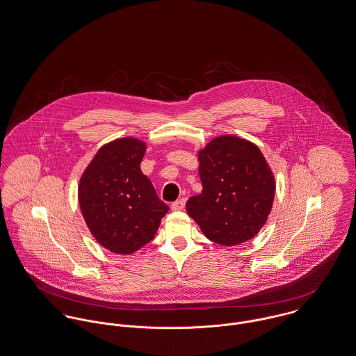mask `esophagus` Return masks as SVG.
<instances>
[{
  "label": "esophagus",
  "mask_w": 356,
  "mask_h": 356,
  "mask_svg": "<svg viewBox=\"0 0 356 356\" xmlns=\"http://www.w3.org/2000/svg\"><path fill=\"white\" fill-rule=\"evenodd\" d=\"M184 206H186V199H179V200H176V202L172 203V210L180 211V210L184 209Z\"/></svg>",
  "instance_id": "esophagus-1"
}]
</instances>
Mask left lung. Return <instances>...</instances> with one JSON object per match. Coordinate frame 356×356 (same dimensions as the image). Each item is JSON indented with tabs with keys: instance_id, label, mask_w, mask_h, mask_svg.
I'll use <instances>...</instances> for the list:
<instances>
[{
	"instance_id": "8db88e82",
	"label": "left lung",
	"mask_w": 356,
	"mask_h": 356,
	"mask_svg": "<svg viewBox=\"0 0 356 356\" xmlns=\"http://www.w3.org/2000/svg\"><path fill=\"white\" fill-rule=\"evenodd\" d=\"M197 160L203 190L187 200L188 216L219 245L253 238L268 219L276 188L261 150L244 138L220 136L197 152Z\"/></svg>"
}]
</instances>
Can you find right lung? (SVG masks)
I'll use <instances>...</instances> for the list:
<instances>
[{
	"instance_id": "right-lung-1",
	"label": "right lung",
	"mask_w": 356,
	"mask_h": 356,
	"mask_svg": "<svg viewBox=\"0 0 356 356\" xmlns=\"http://www.w3.org/2000/svg\"><path fill=\"white\" fill-rule=\"evenodd\" d=\"M146 143L118 138L102 146L82 173L79 203L96 241L112 253L131 254L154 238L169 207L139 164Z\"/></svg>"
}]
</instances>
